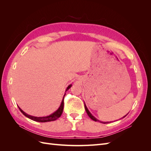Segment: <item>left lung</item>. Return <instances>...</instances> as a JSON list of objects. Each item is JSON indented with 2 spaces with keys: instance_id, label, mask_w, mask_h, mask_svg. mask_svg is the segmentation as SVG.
I'll use <instances>...</instances> for the list:
<instances>
[{
  "instance_id": "1",
  "label": "left lung",
  "mask_w": 151,
  "mask_h": 151,
  "mask_svg": "<svg viewBox=\"0 0 151 151\" xmlns=\"http://www.w3.org/2000/svg\"><path fill=\"white\" fill-rule=\"evenodd\" d=\"M84 107H85V109H86V113H87V114H88V116L91 118V119H92L93 120H94V121H95V122H98V121H99L98 120H97L96 118L94 116H93L92 115H91V113L89 112V111L88 110V109L87 108V107H86V104H84ZM126 115L125 116H123V118L124 117H125L126 116ZM109 122H104V123H108Z\"/></svg>"
}]
</instances>
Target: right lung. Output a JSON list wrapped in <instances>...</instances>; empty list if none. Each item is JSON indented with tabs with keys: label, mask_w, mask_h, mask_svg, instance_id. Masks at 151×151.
Listing matches in <instances>:
<instances>
[{
	"label": "right lung",
	"mask_w": 151,
	"mask_h": 151,
	"mask_svg": "<svg viewBox=\"0 0 151 151\" xmlns=\"http://www.w3.org/2000/svg\"><path fill=\"white\" fill-rule=\"evenodd\" d=\"M72 86V85H69L67 88V91L68 89L70 88V87ZM65 94H64V96H63V99H62V101L61 103V104L60 107H59V108L57 109V110L54 112L53 113H52V115H50L49 116H43V117H36V116H31L29 115H28V114L26 113L25 112H24L22 110V109L19 108L18 107L19 109V110L21 111V112L23 114V115L24 116H26V117H28V118H29V119L32 120H34V121H36V122H51V121H53V120H55L57 119H58V118L60 117L62 115V113L63 112V104H64V102H63V101H64V97H65Z\"/></svg>",
	"instance_id": "add662e5"
}]
</instances>
